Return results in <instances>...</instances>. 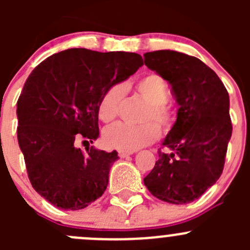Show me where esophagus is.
Returning <instances> with one entry per match:
<instances>
[{
    "label": "esophagus",
    "mask_w": 250,
    "mask_h": 250,
    "mask_svg": "<svg viewBox=\"0 0 250 250\" xmlns=\"http://www.w3.org/2000/svg\"><path fill=\"white\" fill-rule=\"evenodd\" d=\"M129 155H132V152H127V151H118V156H120L121 158H125Z\"/></svg>",
    "instance_id": "esophagus-1"
}]
</instances>
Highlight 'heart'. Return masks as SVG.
<instances>
[{
    "label": "heart",
    "mask_w": 250,
    "mask_h": 250,
    "mask_svg": "<svg viewBox=\"0 0 250 250\" xmlns=\"http://www.w3.org/2000/svg\"><path fill=\"white\" fill-rule=\"evenodd\" d=\"M135 90L147 103L141 120L144 123L130 125L118 122L106 128L103 133V141L107 147L132 152L157 140L160 129L168 133L174 127L175 116L167 103L170 93L165 78L158 74L145 75L137 82ZM125 93L122 83L112 84L104 93L98 106V116L102 122L111 123L116 120Z\"/></svg>",
    "instance_id": "heart-1"
}]
</instances>
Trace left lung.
<instances>
[{"mask_svg": "<svg viewBox=\"0 0 250 250\" xmlns=\"http://www.w3.org/2000/svg\"><path fill=\"white\" fill-rule=\"evenodd\" d=\"M148 69L172 85L179 104L174 127L144 184L158 200L186 204L198 200L223 173L232 134L230 99L218 75L198 58L155 50L144 54Z\"/></svg>", "mask_w": 250, "mask_h": 250, "instance_id": "obj_1", "label": "left lung"}]
</instances>
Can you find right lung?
Wrapping results in <instances>:
<instances>
[{"label": "right lung", "mask_w": 250, "mask_h": 250, "mask_svg": "<svg viewBox=\"0 0 250 250\" xmlns=\"http://www.w3.org/2000/svg\"><path fill=\"white\" fill-rule=\"evenodd\" d=\"M143 64L137 53L71 48L32 70L18 99V143L32 188L53 206L78 210L106 190L117 152H83L75 139H97L102 97Z\"/></svg>", "instance_id": "obj_1"}]
</instances>
